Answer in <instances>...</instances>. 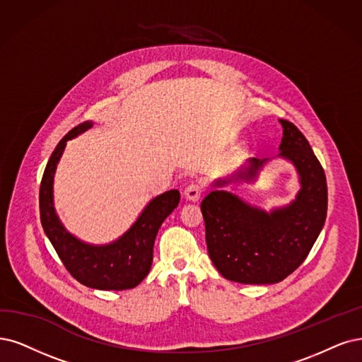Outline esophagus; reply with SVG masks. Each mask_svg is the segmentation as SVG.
Instances as JSON below:
<instances>
[{
  "instance_id": "obj_1",
  "label": "esophagus",
  "mask_w": 362,
  "mask_h": 362,
  "mask_svg": "<svg viewBox=\"0 0 362 362\" xmlns=\"http://www.w3.org/2000/svg\"><path fill=\"white\" fill-rule=\"evenodd\" d=\"M204 192V186L202 183H191L186 186L185 189V198L189 199V202H198Z\"/></svg>"
}]
</instances>
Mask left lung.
I'll return each instance as SVG.
<instances>
[{
    "mask_svg": "<svg viewBox=\"0 0 362 362\" xmlns=\"http://www.w3.org/2000/svg\"><path fill=\"white\" fill-rule=\"evenodd\" d=\"M284 137L279 156L293 164L301 189L296 199L270 213L226 191H211L203 202L209 257L228 280L246 285L282 282L309 255L327 218L328 189L322 165L303 132L280 119ZM267 159H249L235 180L252 182ZM230 180H216L215 186Z\"/></svg>",
    "mask_w": 362,
    "mask_h": 362,
    "instance_id": "1",
    "label": "left lung"
}]
</instances>
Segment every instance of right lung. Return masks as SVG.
Wrapping results in <instances>:
<instances>
[{"label": "right lung", "instance_id": "add662e5", "mask_svg": "<svg viewBox=\"0 0 362 362\" xmlns=\"http://www.w3.org/2000/svg\"><path fill=\"white\" fill-rule=\"evenodd\" d=\"M90 127L88 120L73 128L50 155L40 185V219L64 267L77 282L103 291L131 289L149 274L158 230L177 207L180 192L171 189L153 198L131 228L110 245L93 246L76 238L64 228L53 207V176L66 141Z\"/></svg>", "mask_w": 362, "mask_h": 362}]
</instances>
